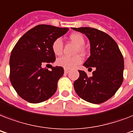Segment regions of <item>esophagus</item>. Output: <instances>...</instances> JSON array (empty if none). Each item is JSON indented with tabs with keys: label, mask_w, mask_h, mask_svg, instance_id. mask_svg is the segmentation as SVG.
I'll list each match as a JSON object with an SVG mask.
<instances>
[{
	"label": "esophagus",
	"mask_w": 133,
	"mask_h": 133,
	"mask_svg": "<svg viewBox=\"0 0 133 133\" xmlns=\"http://www.w3.org/2000/svg\"><path fill=\"white\" fill-rule=\"evenodd\" d=\"M70 70H69V69H65L64 70V72L65 73V74H68V72H70Z\"/></svg>",
	"instance_id": "34e87169"
}]
</instances>
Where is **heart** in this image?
I'll list each match as a JSON object with an SVG mask.
<instances>
[{"label": "heart", "instance_id": "obj_1", "mask_svg": "<svg viewBox=\"0 0 133 133\" xmlns=\"http://www.w3.org/2000/svg\"><path fill=\"white\" fill-rule=\"evenodd\" d=\"M70 39L75 44L78 45L77 52L80 53H83L85 52L83 45L85 43V40L83 36L79 33H72L70 36ZM52 48L53 52L56 55H60L63 51V41L61 38H58L54 41L52 43ZM82 62V58L81 56L76 55L74 56H63L58 58L56 61V63L58 66L63 67L65 69H73L79 65Z\"/></svg>", "mask_w": 133, "mask_h": 133}]
</instances>
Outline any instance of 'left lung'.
<instances>
[{"label": "left lung", "mask_w": 133, "mask_h": 133, "mask_svg": "<svg viewBox=\"0 0 133 133\" xmlns=\"http://www.w3.org/2000/svg\"><path fill=\"white\" fill-rule=\"evenodd\" d=\"M72 29L84 34L90 41V56L83 65L88 70L95 68L90 77L79 70V79L74 82L75 92L88 102L103 103L115 94L124 80L122 52L113 38L105 32L85 27Z\"/></svg>", "instance_id": "left-lung-1"}]
</instances>
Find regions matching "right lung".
<instances>
[{"instance_id": "add662e5", "label": "right lung", "mask_w": 133, "mask_h": 133, "mask_svg": "<svg viewBox=\"0 0 133 133\" xmlns=\"http://www.w3.org/2000/svg\"><path fill=\"white\" fill-rule=\"evenodd\" d=\"M68 30V28L39 25L26 32L13 48L9 59L10 81L18 95L25 101L41 103L56 92L63 68L55 66L50 71L42 65L55 61L52 43Z\"/></svg>"}]
</instances>
